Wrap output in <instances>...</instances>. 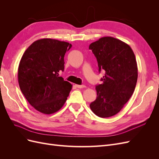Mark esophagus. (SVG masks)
Here are the masks:
<instances>
[{
    "mask_svg": "<svg viewBox=\"0 0 159 159\" xmlns=\"http://www.w3.org/2000/svg\"><path fill=\"white\" fill-rule=\"evenodd\" d=\"M75 87L78 88H84L85 87V86L84 85H75Z\"/></svg>",
    "mask_w": 159,
    "mask_h": 159,
    "instance_id": "obj_1",
    "label": "esophagus"
}]
</instances>
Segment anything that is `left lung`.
Wrapping results in <instances>:
<instances>
[{"mask_svg":"<svg viewBox=\"0 0 159 159\" xmlns=\"http://www.w3.org/2000/svg\"><path fill=\"white\" fill-rule=\"evenodd\" d=\"M98 61L99 71H105L97 85V98L91 103V111L102 118L118 113L133 95L138 69L135 56L126 43L113 37H103L89 45Z\"/></svg>","mask_w":159,"mask_h":159,"instance_id":"8db88e82","label":"left lung"}]
</instances>
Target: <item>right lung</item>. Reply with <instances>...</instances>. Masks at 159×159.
Returning <instances> with one entry per match:
<instances>
[{"label":"right lung","mask_w":159,"mask_h":159,"mask_svg":"<svg viewBox=\"0 0 159 159\" xmlns=\"http://www.w3.org/2000/svg\"><path fill=\"white\" fill-rule=\"evenodd\" d=\"M68 42L51 38L34 42L20 60L18 80L20 90L32 107L44 114L57 112L64 105L71 84L59 76L64 69Z\"/></svg>","instance_id":"obj_1"}]
</instances>
